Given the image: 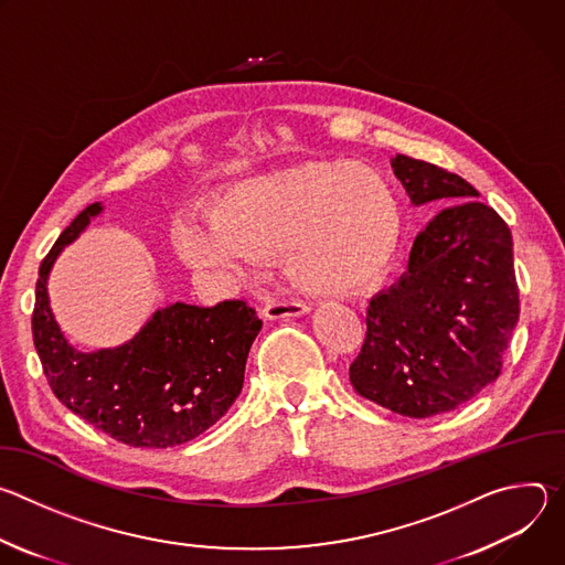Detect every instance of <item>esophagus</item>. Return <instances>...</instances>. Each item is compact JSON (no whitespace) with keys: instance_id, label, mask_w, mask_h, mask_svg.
<instances>
[{"instance_id":"esophagus-1","label":"esophagus","mask_w":565,"mask_h":565,"mask_svg":"<svg viewBox=\"0 0 565 565\" xmlns=\"http://www.w3.org/2000/svg\"><path fill=\"white\" fill-rule=\"evenodd\" d=\"M259 312L266 319H281V317H301L310 312V306L301 301H279V299H266L259 306Z\"/></svg>"}]
</instances>
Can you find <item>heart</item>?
<instances>
[{
	"instance_id": "b5f03b06",
	"label": "heart",
	"mask_w": 565,
	"mask_h": 565,
	"mask_svg": "<svg viewBox=\"0 0 565 565\" xmlns=\"http://www.w3.org/2000/svg\"><path fill=\"white\" fill-rule=\"evenodd\" d=\"M395 238L397 203L382 174L306 160L230 188L207 214V232H177V250L192 268H230L279 250L301 290L353 295L382 275Z\"/></svg>"
}]
</instances>
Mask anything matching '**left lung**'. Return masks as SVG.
Wrapping results in <instances>:
<instances>
[{
	"mask_svg": "<svg viewBox=\"0 0 565 565\" xmlns=\"http://www.w3.org/2000/svg\"><path fill=\"white\" fill-rule=\"evenodd\" d=\"M391 168L412 205H454L416 236L405 275L371 299L349 375L375 405L429 418L501 375L519 321L512 232L458 174L405 153Z\"/></svg>",
	"mask_w": 565,
	"mask_h": 565,
	"instance_id": "obj_1",
	"label": "left lung"
}]
</instances>
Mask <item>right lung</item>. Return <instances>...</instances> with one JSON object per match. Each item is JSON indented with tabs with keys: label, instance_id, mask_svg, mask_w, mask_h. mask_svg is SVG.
Wrapping results in <instances>:
<instances>
[{
	"label": "right lung",
	"instance_id": "right-lung-1",
	"mask_svg": "<svg viewBox=\"0 0 565 565\" xmlns=\"http://www.w3.org/2000/svg\"><path fill=\"white\" fill-rule=\"evenodd\" d=\"M100 212L103 203L79 212L40 266L33 342L44 375L66 409L129 447L190 443L241 393L262 319L241 299L212 308L177 301L158 308L120 347L73 349L51 312L46 281L57 255Z\"/></svg>",
	"mask_w": 565,
	"mask_h": 565
}]
</instances>
